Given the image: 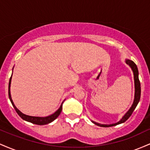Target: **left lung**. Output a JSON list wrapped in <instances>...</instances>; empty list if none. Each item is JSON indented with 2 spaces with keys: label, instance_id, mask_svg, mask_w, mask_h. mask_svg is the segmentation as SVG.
<instances>
[{
  "label": "left lung",
  "instance_id": "1",
  "mask_svg": "<svg viewBox=\"0 0 150 150\" xmlns=\"http://www.w3.org/2000/svg\"><path fill=\"white\" fill-rule=\"evenodd\" d=\"M125 63L128 64L129 66L131 68L132 73H133V77H134V83H135V97H134V101L133 103H132L131 107L130 108V109L127 111L126 113H125V115L122 117V118L120 119L119 121L117 122L116 123H113V124H101V123H97L95 121H93V120H91V121L94 124L98 125V126L100 127H111L114 126V125L120 124V123H123L124 122L126 121L127 120L130 118V116H131L132 112L134 111V110L135 109L136 106L138 104L139 101H140V95H141V87H140V80H139V73H138V69H137V65L133 61H131V60L129 59H125Z\"/></svg>",
  "mask_w": 150,
  "mask_h": 150
}]
</instances>
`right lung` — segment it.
Wrapping results in <instances>:
<instances>
[{"instance_id":"obj_1","label":"right lung","mask_w":150,"mask_h":150,"mask_svg":"<svg viewBox=\"0 0 150 150\" xmlns=\"http://www.w3.org/2000/svg\"><path fill=\"white\" fill-rule=\"evenodd\" d=\"M12 75H13V73H12ZM11 80H12V75H11V77H10V81H9V85H8V96H9L10 100V101H11L12 104H13V107H14L15 111H16V112L18 113V114L20 117H21L22 119L26 120V121L30 122V123H33V124H37V125H41L49 124V123H51V122L53 121V120H54L55 119H56V118H58V116H59L60 113H61L62 106H63V102H64L65 100L63 101V102H62L61 106H60L59 108H58L57 111H56V112L53 113V114L50 115V116H46V117L32 116H28V115L24 114L23 113H22L21 111H20V110H19L18 108H17L16 106H15L14 103H13V99H12L11 94H10V84H11Z\"/></svg>"}]
</instances>
